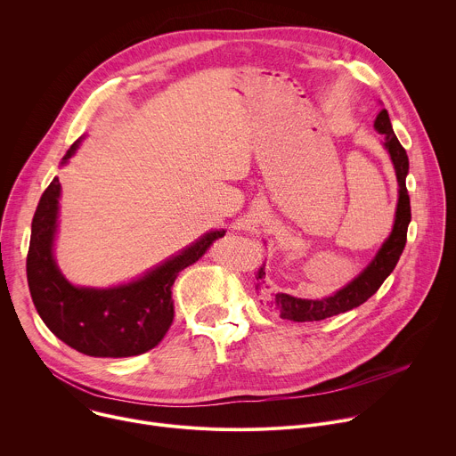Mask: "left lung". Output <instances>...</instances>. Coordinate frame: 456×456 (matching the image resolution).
I'll return each mask as SVG.
<instances>
[{
	"instance_id": "obj_1",
	"label": "left lung",
	"mask_w": 456,
	"mask_h": 456,
	"mask_svg": "<svg viewBox=\"0 0 456 456\" xmlns=\"http://www.w3.org/2000/svg\"><path fill=\"white\" fill-rule=\"evenodd\" d=\"M374 127L385 134V149L388 151L395 175H397V183H399V201H397V210H395V221L390 237L383 242L379 248L378 255L374 260L361 271V275H357L350 284H346L343 289L336 291L334 295L320 300H305V298H295L286 293H277L275 295V305L281 313V318L291 320V322H320L341 313H346L354 307H359L361 304H365L387 281V277L394 271V267L399 262V256L406 246V233H408V224L411 221V207H410V196L406 191V175H408V154L401 142L397 140L392 122L388 117L387 110H381L379 115L376 117ZM265 277V264L256 273V286L264 282Z\"/></svg>"
}]
</instances>
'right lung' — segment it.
Masks as SVG:
<instances>
[{
	"instance_id": "right-lung-1",
	"label": "right lung",
	"mask_w": 456,
	"mask_h": 456,
	"mask_svg": "<svg viewBox=\"0 0 456 456\" xmlns=\"http://www.w3.org/2000/svg\"><path fill=\"white\" fill-rule=\"evenodd\" d=\"M77 140L62 158L75 154ZM61 183L53 177L32 221L27 279L32 302L46 327L68 346L94 357H129L154 348L174 320L172 284L179 271L200 260L224 230L205 233L179 255L118 288H75L53 258Z\"/></svg>"
}]
</instances>
